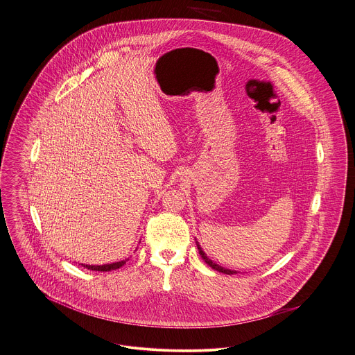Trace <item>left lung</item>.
I'll use <instances>...</instances> for the list:
<instances>
[{
    "instance_id": "8db88e82",
    "label": "left lung",
    "mask_w": 355,
    "mask_h": 355,
    "mask_svg": "<svg viewBox=\"0 0 355 355\" xmlns=\"http://www.w3.org/2000/svg\"><path fill=\"white\" fill-rule=\"evenodd\" d=\"M197 249H198V253H200V256L202 257V260L212 268V270H215V271H218V272H222V274H226V275H233V274H238L236 271L234 270H229V268H225V267H222V266H219V264H216L215 261H212L207 254H205V252L201 249V246L198 245V242L196 241Z\"/></svg>"
}]
</instances>
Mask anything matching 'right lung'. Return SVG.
Returning a JSON list of instances; mask_svg holds the SVG:
<instances>
[{"label":"right lung","instance_id":"1","mask_svg":"<svg viewBox=\"0 0 355 355\" xmlns=\"http://www.w3.org/2000/svg\"><path fill=\"white\" fill-rule=\"evenodd\" d=\"M129 259L121 260L117 263H112V264H103V266H88V264H81L84 268L92 270V271H101V272H106V271H112V270H119V267H122Z\"/></svg>","mask_w":355,"mask_h":355}]
</instances>
